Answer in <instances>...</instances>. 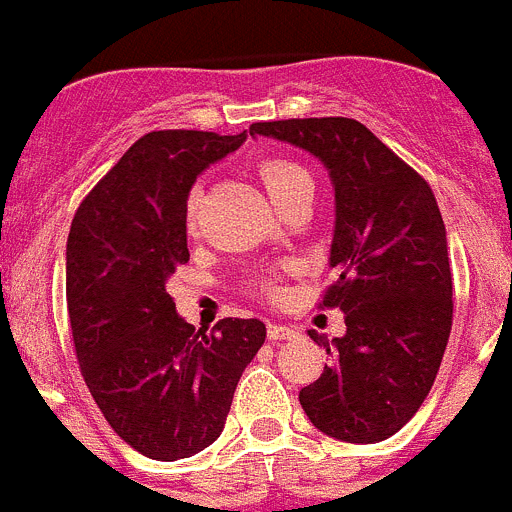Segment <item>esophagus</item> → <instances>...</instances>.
Returning a JSON list of instances; mask_svg holds the SVG:
<instances>
[{
  "label": "esophagus",
  "mask_w": 512,
  "mask_h": 512,
  "mask_svg": "<svg viewBox=\"0 0 512 512\" xmlns=\"http://www.w3.org/2000/svg\"><path fill=\"white\" fill-rule=\"evenodd\" d=\"M266 334H269L271 342H294V339H299V332H296L294 326L286 324H269L266 326Z\"/></svg>",
  "instance_id": "1"
}]
</instances>
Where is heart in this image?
I'll list each match as a JSON object with an SVG mask.
<instances>
[{
	"label": "heart",
	"mask_w": 512,
	"mask_h": 512,
	"mask_svg": "<svg viewBox=\"0 0 512 512\" xmlns=\"http://www.w3.org/2000/svg\"><path fill=\"white\" fill-rule=\"evenodd\" d=\"M259 178L276 206H281L286 198L299 193L301 188H314V180H311L309 170H306L304 165L286 158L264 160V163L259 165ZM193 211H196V196H191V201H188V223H193ZM251 286L259 291V294L271 296V299H276V296L281 294V286H279V279H276V274H259L251 281Z\"/></svg>",
	"instance_id": "obj_1"
}]
</instances>
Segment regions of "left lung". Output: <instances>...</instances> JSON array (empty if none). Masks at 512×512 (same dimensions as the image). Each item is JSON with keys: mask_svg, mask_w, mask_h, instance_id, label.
Here are the masks:
<instances>
[{"mask_svg": "<svg viewBox=\"0 0 512 512\" xmlns=\"http://www.w3.org/2000/svg\"><path fill=\"white\" fill-rule=\"evenodd\" d=\"M329 170L337 203L329 266L337 281L321 306L342 309L347 334L299 392L316 430L342 442H382L412 420L435 384L452 329V274L435 193L417 170L352 118L253 123Z\"/></svg>", "mask_w": 512, "mask_h": 512, "instance_id": "1", "label": "left lung"}]
</instances>
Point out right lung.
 <instances>
[{
	"mask_svg": "<svg viewBox=\"0 0 512 512\" xmlns=\"http://www.w3.org/2000/svg\"><path fill=\"white\" fill-rule=\"evenodd\" d=\"M243 140L246 130L143 135L72 218L67 311L80 372L110 427L153 460H183L216 442L238 379L266 339L259 319H221L211 334L196 332L165 291L191 256L193 183Z\"/></svg>",
	"mask_w": 512,
	"mask_h": 512,
	"instance_id": "obj_1",
	"label": "right lung"
}]
</instances>
